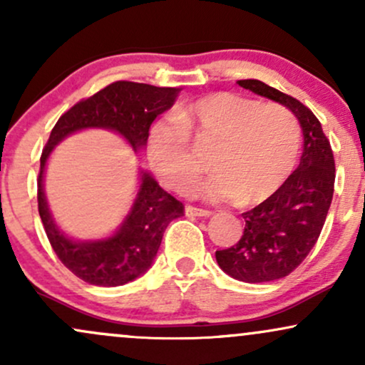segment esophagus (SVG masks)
Returning a JSON list of instances; mask_svg holds the SVG:
<instances>
[{
  "label": "esophagus",
  "instance_id": "esophagus-1",
  "mask_svg": "<svg viewBox=\"0 0 365 365\" xmlns=\"http://www.w3.org/2000/svg\"><path fill=\"white\" fill-rule=\"evenodd\" d=\"M185 216L188 217H207L211 216V211H206V209H199L194 206H187L185 207Z\"/></svg>",
  "mask_w": 365,
  "mask_h": 365
}]
</instances>
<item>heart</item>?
I'll return each instance as SVG.
<instances>
[{
    "instance_id": "b5f03b06",
    "label": "heart",
    "mask_w": 365,
    "mask_h": 365,
    "mask_svg": "<svg viewBox=\"0 0 365 365\" xmlns=\"http://www.w3.org/2000/svg\"><path fill=\"white\" fill-rule=\"evenodd\" d=\"M175 120L149 132L154 173L171 190L187 192L199 175L188 139L216 144L209 156L212 177L202 187L212 202L249 207L269 199L295 168L300 127L292 111L233 92H215L183 104Z\"/></svg>"
}]
</instances>
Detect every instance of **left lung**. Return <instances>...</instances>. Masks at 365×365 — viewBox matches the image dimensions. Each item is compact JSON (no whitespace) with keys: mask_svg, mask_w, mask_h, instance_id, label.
Wrapping results in <instances>:
<instances>
[{"mask_svg":"<svg viewBox=\"0 0 365 365\" xmlns=\"http://www.w3.org/2000/svg\"><path fill=\"white\" fill-rule=\"evenodd\" d=\"M238 86L283 104L302 128L299 168L269 199L242 215L245 230L235 245L216 250L221 269L238 282H274L290 274L319 238L334 190L333 150L319 120L295 98L252 78Z\"/></svg>","mask_w":365,"mask_h":365,"instance_id":"left-lung-1","label":"left lung"}]
</instances>
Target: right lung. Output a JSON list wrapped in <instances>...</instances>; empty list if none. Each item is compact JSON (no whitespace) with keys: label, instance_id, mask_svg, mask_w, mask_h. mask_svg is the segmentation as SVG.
Here are the masks:
<instances>
[{"label":"right lung","instance_id":"obj_1","mask_svg":"<svg viewBox=\"0 0 365 365\" xmlns=\"http://www.w3.org/2000/svg\"><path fill=\"white\" fill-rule=\"evenodd\" d=\"M178 87L120 81L110 83L86 101L77 103L56 121L41 156L37 202L46 235L60 261L77 278L96 287H121L153 266L166 226L183 216V204L163 190L148 170L139 168V185L128 212L106 237L78 240L66 235L54 221L44 190V175L54 148L82 130L103 128L118 133L133 153L148 145L156 116L170 110Z\"/></svg>","mask_w":365,"mask_h":365}]
</instances>
